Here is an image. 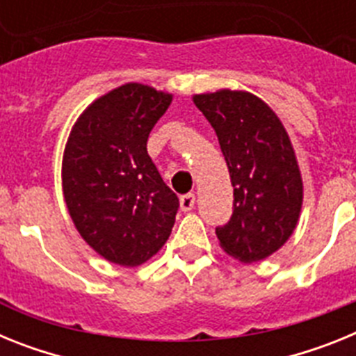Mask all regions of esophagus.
Listing matches in <instances>:
<instances>
[{
	"instance_id": "esophagus-1",
	"label": "esophagus",
	"mask_w": 356,
	"mask_h": 356,
	"mask_svg": "<svg viewBox=\"0 0 356 356\" xmlns=\"http://www.w3.org/2000/svg\"><path fill=\"white\" fill-rule=\"evenodd\" d=\"M194 203H196V196H194L193 193L188 194H184V196L180 197V207L184 212H188V210L194 209Z\"/></svg>"
}]
</instances>
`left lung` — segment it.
<instances>
[{
	"instance_id": "1",
	"label": "left lung",
	"mask_w": 356,
	"mask_h": 356,
	"mask_svg": "<svg viewBox=\"0 0 356 356\" xmlns=\"http://www.w3.org/2000/svg\"><path fill=\"white\" fill-rule=\"evenodd\" d=\"M194 105L216 130L234 187V213L217 226L221 248L244 264L284 246L303 203V181L278 115L244 90L196 94Z\"/></svg>"
}]
</instances>
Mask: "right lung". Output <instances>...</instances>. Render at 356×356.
Wrapping results in <instances>:
<instances>
[{
  "instance_id": "1",
  "label": "right lung",
  "mask_w": 356,
  "mask_h": 356,
  "mask_svg": "<svg viewBox=\"0 0 356 356\" xmlns=\"http://www.w3.org/2000/svg\"><path fill=\"white\" fill-rule=\"evenodd\" d=\"M171 102L147 85H121L87 106L69 135L65 205L83 241L108 262L140 266L171 235L180 201L146 147Z\"/></svg>"
}]
</instances>
